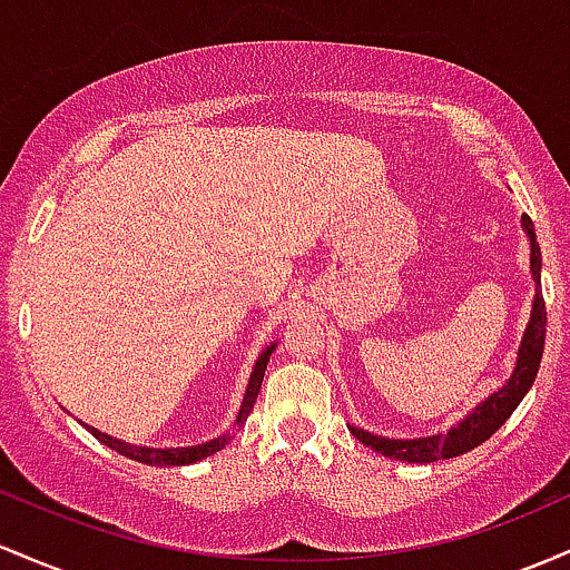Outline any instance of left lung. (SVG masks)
<instances>
[{
  "mask_svg": "<svg viewBox=\"0 0 570 570\" xmlns=\"http://www.w3.org/2000/svg\"><path fill=\"white\" fill-rule=\"evenodd\" d=\"M522 232H525L530 242V277H533L535 283V296L533 306H530L528 325L525 331H522L520 347H517L514 371H511L509 380L503 382L495 393H490L482 404L471 409V412L465 414L458 425H452L446 433H433V436L420 439H390L350 425V433H353L361 444L382 452L385 458L406 460V463H433V460L458 458L463 455V452L474 450L482 441H488L498 428L507 423L511 412L520 406V401L525 399L528 390L533 387L535 374H539L543 338H547V306H543L541 296V247L539 242H535L533 220H530L528 215H522Z\"/></svg>",
  "mask_w": 570,
  "mask_h": 570,
  "instance_id": "1",
  "label": "left lung"
}]
</instances>
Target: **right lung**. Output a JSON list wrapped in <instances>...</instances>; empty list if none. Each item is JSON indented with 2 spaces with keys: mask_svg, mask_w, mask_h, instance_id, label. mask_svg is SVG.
<instances>
[{
  "mask_svg": "<svg viewBox=\"0 0 570 570\" xmlns=\"http://www.w3.org/2000/svg\"><path fill=\"white\" fill-rule=\"evenodd\" d=\"M274 347H277V342H268L266 350H261L258 361H255V366L250 371V380H247L245 399H242V406H239V412H236V420H234L236 428L245 425L247 414L253 412L255 399H258L261 382H264V374H266V363H268V357H272ZM86 428H88V433H94V436L99 439L105 446H110V450L120 452V455L137 460V463H147V465H190V463H196V460L215 455V452H220L223 446L232 441V433H223V436H215L209 441H202V444H190V446H139V444H129V441H124V439H115V436H110V433L96 431V428H91V425H86Z\"/></svg>",
  "mask_w": 570,
  "mask_h": 570,
  "instance_id": "obj_1",
  "label": "right lung"
}]
</instances>
